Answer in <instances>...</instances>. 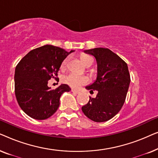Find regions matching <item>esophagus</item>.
I'll return each mask as SVG.
<instances>
[{
	"label": "esophagus",
	"instance_id": "34e87169",
	"mask_svg": "<svg viewBox=\"0 0 158 158\" xmlns=\"http://www.w3.org/2000/svg\"><path fill=\"white\" fill-rule=\"evenodd\" d=\"M71 91H72L73 93H75V94H79V93H80V91H79V90H75V89H73V88H72V89H71Z\"/></svg>",
	"mask_w": 158,
	"mask_h": 158
}]
</instances>
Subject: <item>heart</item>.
<instances>
[{
	"label": "heart",
	"mask_w": 158,
	"mask_h": 158,
	"mask_svg": "<svg viewBox=\"0 0 158 158\" xmlns=\"http://www.w3.org/2000/svg\"><path fill=\"white\" fill-rule=\"evenodd\" d=\"M81 59L82 62H83L84 64H85L86 66H90L92 65L94 63V59L90 57V56L88 55H82L81 56ZM69 60V57H67L64 60V61L62 63V68H64L68 64ZM88 81V77L84 75H79L75 73H69L68 75H64L62 77V82L64 83L67 84L69 86L72 88H79L80 86L84 84L87 83Z\"/></svg>",
	"instance_id": "b5f03b06"
}]
</instances>
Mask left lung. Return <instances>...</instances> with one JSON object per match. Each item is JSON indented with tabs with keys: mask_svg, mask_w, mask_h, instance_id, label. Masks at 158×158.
<instances>
[{
	"mask_svg": "<svg viewBox=\"0 0 158 158\" xmlns=\"http://www.w3.org/2000/svg\"><path fill=\"white\" fill-rule=\"evenodd\" d=\"M84 52L94 56L97 62L96 79L85 88L90 92L96 90L98 94L96 98L89 97L82 111L94 122H106L118 113L124 103L130 84L128 66L108 48L98 47Z\"/></svg>",
	"mask_w": 158,
	"mask_h": 158,
	"instance_id": "8db88e82",
	"label": "left lung"
}]
</instances>
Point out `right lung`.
Returning a JSON list of instances; mask_svg holds the SVG:
<instances>
[{
    "instance_id": "right-lung-1",
    "label": "right lung",
    "mask_w": 158,
    "mask_h": 158,
    "mask_svg": "<svg viewBox=\"0 0 158 158\" xmlns=\"http://www.w3.org/2000/svg\"><path fill=\"white\" fill-rule=\"evenodd\" d=\"M73 52L46 44L30 51L17 64L15 95L19 106L30 117L44 120L57 111L62 94L71 89L61 84L51 90L48 81L57 76L62 62Z\"/></svg>"
}]
</instances>
